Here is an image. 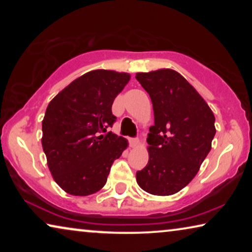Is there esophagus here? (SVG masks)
Listing matches in <instances>:
<instances>
[{
  "mask_svg": "<svg viewBox=\"0 0 252 252\" xmlns=\"http://www.w3.org/2000/svg\"><path fill=\"white\" fill-rule=\"evenodd\" d=\"M129 144L132 148H136L140 144L139 139H129Z\"/></svg>",
  "mask_w": 252,
  "mask_h": 252,
  "instance_id": "1",
  "label": "esophagus"
}]
</instances>
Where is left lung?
<instances>
[{
	"mask_svg": "<svg viewBox=\"0 0 252 252\" xmlns=\"http://www.w3.org/2000/svg\"><path fill=\"white\" fill-rule=\"evenodd\" d=\"M135 78L149 94L155 116L147 139L149 160L136 172V182L151 195H173L195 178L211 150L215 115L172 68L139 72Z\"/></svg>",
	"mask_w": 252,
	"mask_h": 252,
	"instance_id": "obj_1",
	"label": "left lung"
}]
</instances>
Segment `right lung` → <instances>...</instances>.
Returning <instances> with one entry per match:
<instances>
[{"mask_svg":"<svg viewBox=\"0 0 252 252\" xmlns=\"http://www.w3.org/2000/svg\"><path fill=\"white\" fill-rule=\"evenodd\" d=\"M130 74L93 70L61 91L42 120V148L54 180L67 194L88 196L104 187L113 161L128 141L106 132L111 106Z\"/></svg>","mask_w":252,"mask_h":252,"instance_id":"obj_1","label":"right lung"}]
</instances>
